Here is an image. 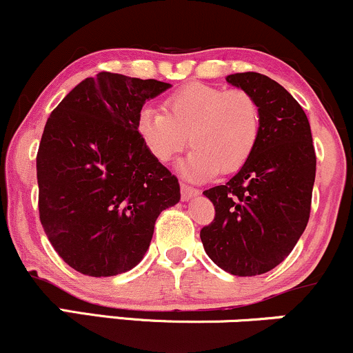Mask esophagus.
Masks as SVG:
<instances>
[{
    "mask_svg": "<svg viewBox=\"0 0 353 353\" xmlns=\"http://www.w3.org/2000/svg\"><path fill=\"white\" fill-rule=\"evenodd\" d=\"M199 192H201L199 189L190 188V185L185 184V182H182V184H181V196H182V201L192 199V197L199 196Z\"/></svg>",
    "mask_w": 353,
    "mask_h": 353,
    "instance_id": "34e87169",
    "label": "esophagus"
}]
</instances>
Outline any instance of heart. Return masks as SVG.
<instances>
[{"instance_id": "heart-1", "label": "heart", "mask_w": 353, "mask_h": 353, "mask_svg": "<svg viewBox=\"0 0 353 353\" xmlns=\"http://www.w3.org/2000/svg\"><path fill=\"white\" fill-rule=\"evenodd\" d=\"M137 131L161 163L188 144L182 171L192 177L237 172L252 156L261 134V108L244 89L188 84L164 101V112L145 108Z\"/></svg>"}]
</instances>
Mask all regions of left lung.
Listing matches in <instances>:
<instances>
[{
  "label": "left lung",
  "instance_id": "left-lung-1",
  "mask_svg": "<svg viewBox=\"0 0 353 353\" xmlns=\"http://www.w3.org/2000/svg\"><path fill=\"white\" fill-rule=\"evenodd\" d=\"M225 79L257 101L261 134L228 184L204 190L216 217L201 241L222 270L250 277L281 264L305 230L317 159L309 119L285 88L259 72Z\"/></svg>",
  "mask_w": 353,
  "mask_h": 353
}]
</instances>
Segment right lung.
Segmentation results:
<instances>
[{
    "instance_id": "1",
    "label": "right lung",
    "mask_w": 353,
    "mask_h": 353,
    "mask_svg": "<svg viewBox=\"0 0 353 353\" xmlns=\"http://www.w3.org/2000/svg\"><path fill=\"white\" fill-rule=\"evenodd\" d=\"M169 83L99 72L48 117L36 156L39 221L78 272L111 277L143 261L156 219L181 199L179 181L137 131L141 109Z\"/></svg>"
}]
</instances>
